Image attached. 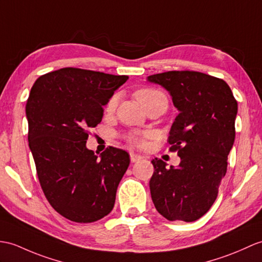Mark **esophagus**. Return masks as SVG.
Wrapping results in <instances>:
<instances>
[{"label":"esophagus","instance_id":"1","mask_svg":"<svg viewBox=\"0 0 262 262\" xmlns=\"http://www.w3.org/2000/svg\"><path fill=\"white\" fill-rule=\"evenodd\" d=\"M142 159H143V157L141 155H137V154H134V153L130 154V162L132 163H136L138 161H141Z\"/></svg>","mask_w":262,"mask_h":262}]
</instances>
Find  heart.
I'll use <instances>...</instances> for the list:
<instances>
[{
    "mask_svg": "<svg viewBox=\"0 0 262 262\" xmlns=\"http://www.w3.org/2000/svg\"><path fill=\"white\" fill-rule=\"evenodd\" d=\"M163 95L161 94L160 91L154 90V89H142L137 91L136 97L137 99L139 100V102L143 103L148 100L150 98H154L156 96H160ZM117 102H118V96L117 95H114L113 97H111V99L108 100L107 105H106V111L112 113L115 111V108L117 106ZM150 136V133H132L129 134L128 136H127V139H128V142L134 145V146H137V147H142L146 144V139Z\"/></svg>",
    "mask_w": 262,
    "mask_h": 262,
    "instance_id": "b5f03b06",
    "label": "heart"
}]
</instances>
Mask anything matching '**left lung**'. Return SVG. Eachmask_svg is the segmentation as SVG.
<instances>
[{"instance_id":"1","label":"left lung","mask_w":262,"mask_h":262,"mask_svg":"<svg viewBox=\"0 0 262 262\" xmlns=\"http://www.w3.org/2000/svg\"><path fill=\"white\" fill-rule=\"evenodd\" d=\"M147 81L166 89L179 111L168 143L181 159L169 168L162 160L151 161V200L169 221H195L214 203L227 173L238 103L226 81L202 72L167 71Z\"/></svg>"}]
</instances>
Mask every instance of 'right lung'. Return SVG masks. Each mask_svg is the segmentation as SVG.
Instances as JSON below:
<instances>
[{
	"label": "right lung",
	"mask_w": 262,
	"mask_h": 262,
	"mask_svg": "<svg viewBox=\"0 0 262 262\" xmlns=\"http://www.w3.org/2000/svg\"><path fill=\"white\" fill-rule=\"evenodd\" d=\"M127 79L62 68L36 79L30 91L28 139L41 187L52 208L74 222L111 213L128 168L127 151L109 147L97 156L86 146L89 128L100 123L102 107Z\"/></svg>",
	"instance_id": "right-lung-1"
}]
</instances>
